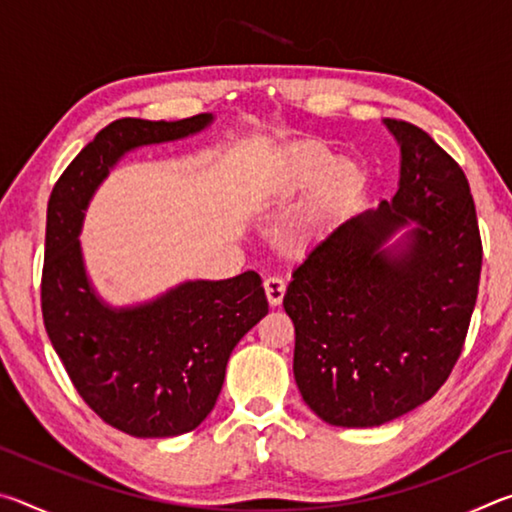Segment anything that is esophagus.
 <instances>
[{
	"instance_id": "obj_1",
	"label": "esophagus",
	"mask_w": 512,
	"mask_h": 512,
	"mask_svg": "<svg viewBox=\"0 0 512 512\" xmlns=\"http://www.w3.org/2000/svg\"><path fill=\"white\" fill-rule=\"evenodd\" d=\"M264 289H266V298L271 305H280L284 293H287V282H284V277L280 275H268L264 280Z\"/></svg>"
}]
</instances>
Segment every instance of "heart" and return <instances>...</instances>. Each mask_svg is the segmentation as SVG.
<instances>
[{"mask_svg":"<svg viewBox=\"0 0 512 512\" xmlns=\"http://www.w3.org/2000/svg\"><path fill=\"white\" fill-rule=\"evenodd\" d=\"M329 167V155L323 151H302L296 153L291 160V183L296 187H307L314 185L316 180L323 178V173ZM354 185V173L348 167H336L329 171L327 183H325V194L327 198L345 196Z\"/></svg>","mask_w":512,"mask_h":512,"instance_id":"obj_1","label":"heart"}]
</instances>
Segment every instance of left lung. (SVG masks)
Masks as SVG:
<instances>
[{
	"mask_svg": "<svg viewBox=\"0 0 512 512\" xmlns=\"http://www.w3.org/2000/svg\"><path fill=\"white\" fill-rule=\"evenodd\" d=\"M384 124L402 151L393 201L318 241L284 293L300 395L336 427H379L431 400L479 293L483 246L463 169L422 128ZM409 220L419 225L386 249Z\"/></svg>",
	"mask_w": 512,
	"mask_h": 512,
	"instance_id": "obj_1",
	"label": "left lung"
}]
</instances>
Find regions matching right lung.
<instances>
[{
    "instance_id": "right-lung-1",
    "label": "right lung",
    "mask_w": 512,
    "mask_h": 512,
    "mask_svg": "<svg viewBox=\"0 0 512 512\" xmlns=\"http://www.w3.org/2000/svg\"><path fill=\"white\" fill-rule=\"evenodd\" d=\"M212 115L180 121L117 119L51 189L42 318L69 379L103 422L135 438L196 429L214 409L225 366L248 329L268 314L262 277L194 280L144 305L112 309L85 273L81 225L92 194L126 151L194 135Z\"/></svg>"
}]
</instances>
